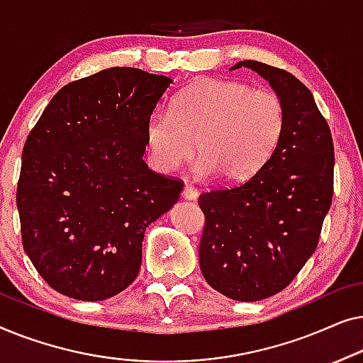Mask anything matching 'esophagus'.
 <instances>
[{"label":"esophagus","instance_id":"1","mask_svg":"<svg viewBox=\"0 0 363 363\" xmlns=\"http://www.w3.org/2000/svg\"><path fill=\"white\" fill-rule=\"evenodd\" d=\"M182 196L185 198V200H196V198H198V190H196L195 186H191V185H185V186H183Z\"/></svg>","mask_w":363,"mask_h":363}]
</instances>
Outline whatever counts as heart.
Segmentation results:
<instances>
[{
  "label": "heart",
  "instance_id": "obj_1",
  "mask_svg": "<svg viewBox=\"0 0 363 363\" xmlns=\"http://www.w3.org/2000/svg\"><path fill=\"white\" fill-rule=\"evenodd\" d=\"M284 127L279 94L245 82L205 79L177 94L172 112L148 116L145 143L158 170L177 172L196 148L201 177L238 183L264 165Z\"/></svg>",
  "mask_w": 363,
  "mask_h": 363
}]
</instances>
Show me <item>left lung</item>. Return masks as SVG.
<instances>
[{
	"mask_svg": "<svg viewBox=\"0 0 363 363\" xmlns=\"http://www.w3.org/2000/svg\"><path fill=\"white\" fill-rule=\"evenodd\" d=\"M284 102L286 127L256 173L198 198L205 228L200 267L208 284L235 301H261L299 274L319 245L334 195V142L309 89L284 69L240 61Z\"/></svg>",
	"mask_w": 363,
	"mask_h": 363,
	"instance_id": "1",
	"label": "left lung"
}]
</instances>
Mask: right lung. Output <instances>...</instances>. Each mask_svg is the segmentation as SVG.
Segmentation results:
<instances>
[{
	"mask_svg": "<svg viewBox=\"0 0 363 363\" xmlns=\"http://www.w3.org/2000/svg\"><path fill=\"white\" fill-rule=\"evenodd\" d=\"M170 77L111 67L64 86L23 147L16 205L39 276L77 301H104L135 281L147 226L183 182L143 162L145 123Z\"/></svg>",
	"mask_w": 363,
	"mask_h": 363,
	"instance_id": "obj_1",
	"label": "right lung"
}]
</instances>
